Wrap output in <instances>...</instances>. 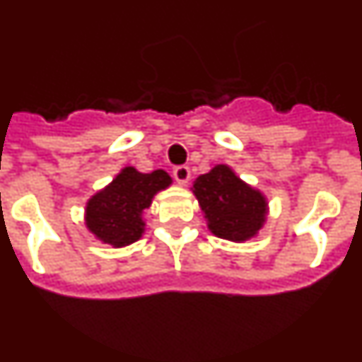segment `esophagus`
<instances>
[{
	"mask_svg": "<svg viewBox=\"0 0 362 362\" xmlns=\"http://www.w3.org/2000/svg\"><path fill=\"white\" fill-rule=\"evenodd\" d=\"M173 176H175V180L180 184V186H186L187 182L191 178V171L187 165H180V167H175V171H173Z\"/></svg>",
	"mask_w": 362,
	"mask_h": 362,
	"instance_id": "esophagus-1",
	"label": "esophagus"
}]
</instances>
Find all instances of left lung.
Returning <instances> with one entry per match:
<instances>
[{
    "label": "left lung",
    "mask_w": 362,
    "mask_h": 362,
    "mask_svg": "<svg viewBox=\"0 0 362 362\" xmlns=\"http://www.w3.org/2000/svg\"><path fill=\"white\" fill-rule=\"evenodd\" d=\"M191 191L199 200L209 232L217 238L245 243L256 238L265 224L269 214L267 197L224 163L200 175Z\"/></svg>",
    "instance_id": "8db88e82"
}]
</instances>
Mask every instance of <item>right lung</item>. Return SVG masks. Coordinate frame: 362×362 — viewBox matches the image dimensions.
<instances>
[{"instance_id": "right-lung-1", "label": "right lung", "mask_w": 362, "mask_h": 362, "mask_svg": "<svg viewBox=\"0 0 362 362\" xmlns=\"http://www.w3.org/2000/svg\"><path fill=\"white\" fill-rule=\"evenodd\" d=\"M171 184L173 178L163 169L139 173L136 167H124L86 202V228L114 248L129 247L144 235V211L151 208L154 195Z\"/></svg>"}]
</instances>
